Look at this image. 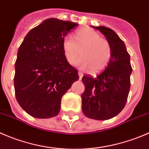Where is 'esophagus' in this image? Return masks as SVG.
Listing matches in <instances>:
<instances>
[{
  "instance_id": "1",
  "label": "esophagus",
  "mask_w": 149,
  "mask_h": 149,
  "mask_svg": "<svg viewBox=\"0 0 149 149\" xmlns=\"http://www.w3.org/2000/svg\"><path fill=\"white\" fill-rule=\"evenodd\" d=\"M83 73H82V72H81V71H79V79H82V76H83Z\"/></svg>"
}]
</instances>
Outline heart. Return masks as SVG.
<instances>
[{
	"mask_svg": "<svg viewBox=\"0 0 149 149\" xmlns=\"http://www.w3.org/2000/svg\"><path fill=\"white\" fill-rule=\"evenodd\" d=\"M75 37L76 41L70 34L63 39V51L69 63L76 62L81 49V57L77 64L81 68H89L90 71L96 73L108 65L112 56V47L106 39L88 27L79 30Z\"/></svg>",
	"mask_w": 149,
	"mask_h": 149,
	"instance_id": "heart-1",
	"label": "heart"
}]
</instances>
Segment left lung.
<instances>
[{"instance_id":"8db88e82","label":"left lung","mask_w":149,"mask_h":149,"mask_svg":"<svg viewBox=\"0 0 149 149\" xmlns=\"http://www.w3.org/2000/svg\"><path fill=\"white\" fill-rule=\"evenodd\" d=\"M91 26L105 36L112 47V56L97 76L84 75L82 78L85 86L81 94L82 112L88 118L105 120L118 115L125 106L132 67L130 55L118 34L105 26Z\"/></svg>"}]
</instances>
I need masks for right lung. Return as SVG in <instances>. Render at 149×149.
<instances>
[{
    "mask_svg": "<svg viewBox=\"0 0 149 149\" xmlns=\"http://www.w3.org/2000/svg\"><path fill=\"white\" fill-rule=\"evenodd\" d=\"M78 24L51 18L30 30L15 63L14 88L22 109L36 118L58 115L61 99L79 80L63 51V39Z\"/></svg>",
    "mask_w": 149,
    "mask_h": 149,
    "instance_id": "add662e5",
    "label": "right lung"
}]
</instances>
